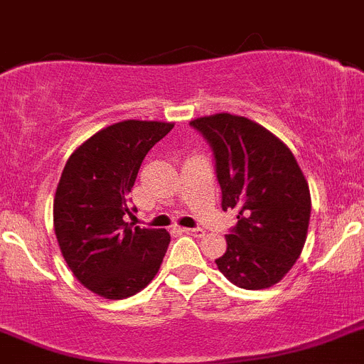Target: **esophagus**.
<instances>
[{
    "instance_id": "obj_1",
    "label": "esophagus",
    "mask_w": 364,
    "mask_h": 364,
    "mask_svg": "<svg viewBox=\"0 0 364 364\" xmlns=\"http://www.w3.org/2000/svg\"><path fill=\"white\" fill-rule=\"evenodd\" d=\"M183 234H188V235H196V237H203L205 235V230L203 228H181Z\"/></svg>"
}]
</instances>
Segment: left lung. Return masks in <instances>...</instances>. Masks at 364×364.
<instances>
[{
    "label": "left lung",
    "mask_w": 364,
    "mask_h": 364,
    "mask_svg": "<svg viewBox=\"0 0 364 364\" xmlns=\"http://www.w3.org/2000/svg\"><path fill=\"white\" fill-rule=\"evenodd\" d=\"M210 145L221 186L223 210L237 223L227 234V252L215 259L230 283L263 290L279 283L306 241L310 190L294 154L264 127L234 114L190 121Z\"/></svg>",
    "instance_id": "obj_1"
}]
</instances>
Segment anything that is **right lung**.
I'll return each mask as SVG.
<instances>
[{"instance_id":"right-lung-1","label":"right lung","mask_w":364,"mask_h":364,"mask_svg":"<svg viewBox=\"0 0 364 364\" xmlns=\"http://www.w3.org/2000/svg\"><path fill=\"white\" fill-rule=\"evenodd\" d=\"M174 129L163 121H121L77 146L54 198V230L68 268L107 299L137 294L158 274L170 234L127 223L129 194L139 166Z\"/></svg>"}]
</instances>
